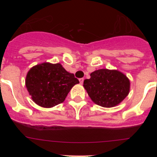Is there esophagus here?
<instances>
[{"label":"esophagus","mask_w":157,"mask_h":157,"mask_svg":"<svg viewBox=\"0 0 157 157\" xmlns=\"http://www.w3.org/2000/svg\"><path fill=\"white\" fill-rule=\"evenodd\" d=\"M79 80H80V83L82 85V83H83V81H84V79L83 78H80L79 79Z\"/></svg>","instance_id":"34e87169"}]
</instances>
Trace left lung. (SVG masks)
<instances>
[{
	"label": "left lung",
	"instance_id": "1",
	"mask_svg": "<svg viewBox=\"0 0 157 157\" xmlns=\"http://www.w3.org/2000/svg\"><path fill=\"white\" fill-rule=\"evenodd\" d=\"M84 80L83 86L97 105L111 108L120 104L128 94L130 81L117 70H96Z\"/></svg>",
	"mask_w": 157,
	"mask_h": 157
}]
</instances>
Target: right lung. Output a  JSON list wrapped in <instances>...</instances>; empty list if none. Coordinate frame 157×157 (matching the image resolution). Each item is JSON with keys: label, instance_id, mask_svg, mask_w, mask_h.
Segmentation results:
<instances>
[{"label": "right lung", "instance_id": "right-lung-1", "mask_svg": "<svg viewBox=\"0 0 157 157\" xmlns=\"http://www.w3.org/2000/svg\"><path fill=\"white\" fill-rule=\"evenodd\" d=\"M79 80L66 71L60 63H43L33 66L27 73L26 86L36 104L52 108L62 103Z\"/></svg>", "mask_w": 157, "mask_h": 157}]
</instances>
